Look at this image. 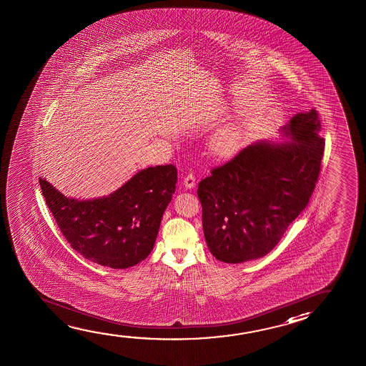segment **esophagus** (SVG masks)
<instances>
[{"mask_svg": "<svg viewBox=\"0 0 366 366\" xmlns=\"http://www.w3.org/2000/svg\"><path fill=\"white\" fill-rule=\"evenodd\" d=\"M195 185H197L195 175H194L192 172H189V174L184 177V186H185L186 189H194Z\"/></svg>", "mask_w": 366, "mask_h": 366, "instance_id": "1", "label": "esophagus"}]
</instances>
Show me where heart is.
<instances>
[{"label":"heart","instance_id":"heart-1","mask_svg":"<svg viewBox=\"0 0 366 366\" xmlns=\"http://www.w3.org/2000/svg\"><path fill=\"white\" fill-rule=\"evenodd\" d=\"M242 133L235 126H227L217 131L212 137V147L220 156H232L235 154L240 146Z\"/></svg>","mask_w":366,"mask_h":366}]
</instances>
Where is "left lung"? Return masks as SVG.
Wrapping results in <instances>:
<instances>
[{
    "instance_id": "obj_1",
    "label": "left lung",
    "mask_w": 366,
    "mask_h": 366,
    "mask_svg": "<svg viewBox=\"0 0 366 366\" xmlns=\"http://www.w3.org/2000/svg\"><path fill=\"white\" fill-rule=\"evenodd\" d=\"M317 112L297 113L282 136L258 141L200 181L207 248L224 263L268 254L307 207L317 182L325 141Z\"/></svg>"
}]
</instances>
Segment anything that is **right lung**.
Segmentation results:
<instances>
[{
  "label": "right lung",
  "instance_id": "1",
  "mask_svg": "<svg viewBox=\"0 0 366 366\" xmlns=\"http://www.w3.org/2000/svg\"><path fill=\"white\" fill-rule=\"evenodd\" d=\"M43 197L73 249L113 269L138 264L154 249L159 224L177 182L174 164L138 171L108 197H64L39 177Z\"/></svg>",
  "mask_w": 366,
  "mask_h": 366
}]
</instances>
